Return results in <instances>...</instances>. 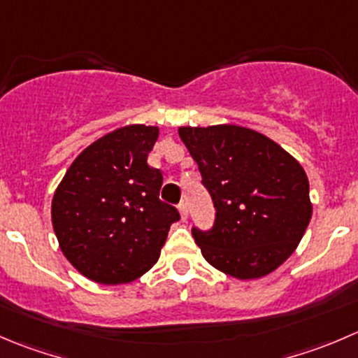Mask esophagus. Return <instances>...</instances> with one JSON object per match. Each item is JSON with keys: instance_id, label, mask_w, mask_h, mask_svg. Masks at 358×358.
<instances>
[{"instance_id": "34e87169", "label": "esophagus", "mask_w": 358, "mask_h": 358, "mask_svg": "<svg viewBox=\"0 0 358 358\" xmlns=\"http://www.w3.org/2000/svg\"><path fill=\"white\" fill-rule=\"evenodd\" d=\"M178 211L180 215H182V220H187V217H189V208H187V203H180Z\"/></svg>"}]
</instances>
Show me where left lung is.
Returning a JSON list of instances; mask_svg holds the SVG:
<instances>
[{"instance_id":"obj_1","label":"left lung","mask_w":358,"mask_h":358,"mask_svg":"<svg viewBox=\"0 0 358 358\" xmlns=\"http://www.w3.org/2000/svg\"><path fill=\"white\" fill-rule=\"evenodd\" d=\"M178 134L217 210L211 231L192 229L204 259L238 280L278 269L297 248L313 213L303 166L248 127L183 126Z\"/></svg>"}]
</instances>
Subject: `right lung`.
<instances>
[{"mask_svg":"<svg viewBox=\"0 0 358 358\" xmlns=\"http://www.w3.org/2000/svg\"><path fill=\"white\" fill-rule=\"evenodd\" d=\"M157 138L155 126L119 127L89 145L55 189L59 248L92 282L120 285L143 276L180 218L159 199L162 173L147 162Z\"/></svg>","mask_w":358,"mask_h":358,"instance_id":"1","label":"right lung"}]
</instances>
